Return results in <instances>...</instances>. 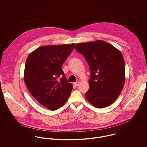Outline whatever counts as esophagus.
I'll use <instances>...</instances> for the list:
<instances>
[{
	"mask_svg": "<svg viewBox=\"0 0 147 147\" xmlns=\"http://www.w3.org/2000/svg\"><path fill=\"white\" fill-rule=\"evenodd\" d=\"M79 84H80V83H79V82H76V83H74V85L75 86H79Z\"/></svg>",
	"mask_w": 147,
	"mask_h": 147,
	"instance_id": "34e87169",
	"label": "esophagus"
}]
</instances>
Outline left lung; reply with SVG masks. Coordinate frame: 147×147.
Masks as SVG:
<instances>
[{
	"label": "left lung",
	"mask_w": 147,
	"mask_h": 147,
	"mask_svg": "<svg viewBox=\"0 0 147 147\" xmlns=\"http://www.w3.org/2000/svg\"><path fill=\"white\" fill-rule=\"evenodd\" d=\"M75 49L83 54L90 71L86 98L97 108L112 104L120 95L125 82L123 57L111 44L102 40L80 43Z\"/></svg>",
	"instance_id": "1"
}]
</instances>
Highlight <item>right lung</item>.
Here are the masks:
<instances>
[{"mask_svg":"<svg viewBox=\"0 0 147 147\" xmlns=\"http://www.w3.org/2000/svg\"><path fill=\"white\" fill-rule=\"evenodd\" d=\"M75 43L40 47L27 57L24 69L25 84L34 98L51 110L61 107L72 90L62 66L74 49ZM63 77L59 81L57 79Z\"/></svg>","mask_w":147,"mask_h":147,"instance_id":"right-lung-1","label":"right lung"}]
</instances>
